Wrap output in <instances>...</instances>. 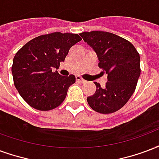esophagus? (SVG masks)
I'll list each match as a JSON object with an SVG mask.
<instances>
[{"instance_id": "esophagus-1", "label": "esophagus", "mask_w": 159, "mask_h": 159, "mask_svg": "<svg viewBox=\"0 0 159 159\" xmlns=\"http://www.w3.org/2000/svg\"><path fill=\"white\" fill-rule=\"evenodd\" d=\"M76 81H77V82H79V83H85V80L83 79V78H82L80 76H76Z\"/></svg>"}]
</instances>
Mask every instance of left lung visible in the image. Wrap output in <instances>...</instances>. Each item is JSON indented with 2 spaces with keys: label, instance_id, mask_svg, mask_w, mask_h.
Returning a JSON list of instances; mask_svg holds the SVG:
<instances>
[{
  "label": "left lung",
  "instance_id": "left-lung-1",
  "mask_svg": "<svg viewBox=\"0 0 159 159\" xmlns=\"http://www.w3.org/2000/svg\"><path fill=\"white\" fill-rule=\"evenodd\" d=\"M80 35L96 52L98 67L108 75L104 88L94 83L96 92L87 98L89 106L100 114L116 112L135 92L141 74L139 53L130 42L112 33L83 32Z\"/></svg>",
  "mask_w": 159,
  "mask_h": 159
}]
</instances>
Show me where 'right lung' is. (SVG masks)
Listing matches in <instances>:
<instances>
[{
    "label": "right lung",
    "instance_id": "1",
    "mask_svg": "<svg viewBox=\"0 0 159 159\" xmlns=\"http://www.w3.org/2000/svg\"><path fill=\"white\" fill-rule=\"evenodd\" d=\"M81 40L76 34L56 32L33 39L16 53L11 66L14 85L30 106L47 111L65 100L76 77L61 76L52 68H59L70 47Z\"/></svg>",
    "mask_w": 159,
    "mask_h": 159
}]
</instances>
